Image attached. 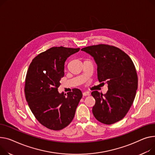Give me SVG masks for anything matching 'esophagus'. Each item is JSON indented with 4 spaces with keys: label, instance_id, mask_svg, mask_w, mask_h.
I'll use <instances>...</instances> for the list:
<instances>
[{
    "label": "esophagus",
    "instance_id": "esophagus-1",
    "mask_svg": "<svg viewBox=\"0 0 155 155\" xmlns=\"http://www.w3.org/2000/svg\"><path fill=\"white\" fill-rule=\"evenodd\" d=\"M90 95V92L89 91H85L83 93V96L84 97H86V96H89Z\"/></svg>",
    "mask_w": 155,
    "mask_h": 155
}]
</instances>
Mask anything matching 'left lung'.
<instances>
[{"instance_id":"left-lung-1","label":"left lung","mask_w":155,"mask_h":155,"mask_svg":"<svg viewBox=\"0 0 155 155\" xmlns=\"http://www.w3.org/2000/svg\"><path fill=\"white\" fill-rule=\"evenodd\" d=\"M81 50L94 57L98 81L108 84L106 94L91 92L95 100L93 114L104 124L119 121L129 111L138 88V76L133 61L124 51L109 45H91Z\"/></svg>"}]
</instances>
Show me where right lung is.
<instances>
[{
    "label": "right lung",
    "mask_w": 155,
    "mask_h": 155,
    "mask_svg": "<svg viewBox=\"0 0 155 155\" xmlns=\"http://www.w3.org/2000/svg\"><path fill=\"white\" fill-rule=\"evenodd\" d=\"M80 48L54 47L35 57L26 75L25 95L36 119L46 128L60 130L67 127L75 116L82 93L74 88L67 95L58 88L64 76V65Z\"/></svg>",
    "instance_id": "add662e5"
}]
</instances>
